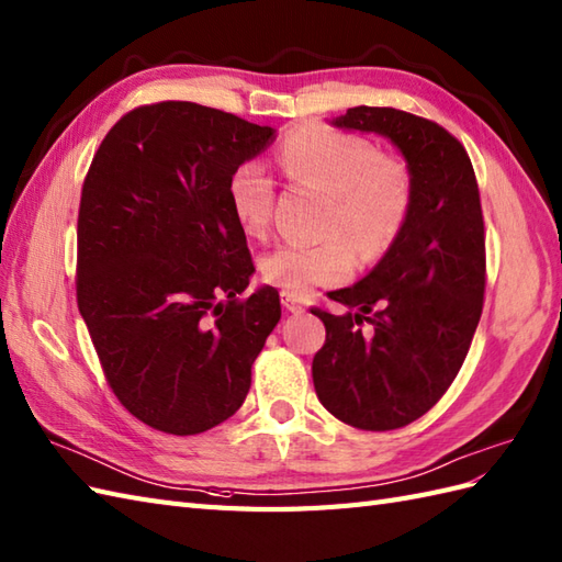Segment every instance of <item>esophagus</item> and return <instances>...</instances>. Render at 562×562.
I'll return each mask as SVG.
<instances>
[{
    "label": "esophagus",
    "instance_id": "1",
    "mask_svg": "<svg viewBox=\"0 0 562 562\" xmlns=\"http://www.w3.org/2000/svg\"><path fill=\"white\" fill-rule=\"evenodd\" d=\"M282 306H284L286 311H292V313L304 311L302 299H299V296H292V294H286V292H282Z\"/></svg>",
    "mask_w": 562,
    "mask_h": 562
}]
</instances>
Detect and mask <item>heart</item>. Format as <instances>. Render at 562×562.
<instances>
[{
	"mask_svg": "<svg viewBox=\"0 0 562 562\" xmlns=\"http://www.w3.org/2000/svg\"><path fill=\"white\" fill-rule=\"evenodd\" d=\"M278 160L296 184L328 193L323 244H284L260 260V276L292 296L347 280L357 266L375 263L395 249L414 207L409 165L383 155L373 140L323 124L284 134ZM232 213L249 234H260L276 203V181L258 162H244L227 184ZM358 251L355 252L353 249Z\"/></svg>",
	"mask_w": 562,
	"mask_h": 562,
	"instance_id": "heart-1",
	"label": "heart"
}]
</instances>
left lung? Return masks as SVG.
<instances>
[{"label": "left lung", "mask_w": 562, "mask_h": 562, "mask_svg": "<svg viewBox=\"0 0 562 562\" xmlns=\"http://www.w3.org/2000/svg\"><path fill=\"white\" fill-rule=\"evenodd\" d=\"M390 138L414 177L407 229L367 278L330 292L347 306L325 325L313 387L335 419L393 430L424 416L460 373L484 308L486 234L479 184L462 143L395 108H351L333 120Z\"/></svg>", "instance_id": "obj_1"}]
</instances>
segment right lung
Segmentation results:
<instances>
[{
  "label": "right lung",
  "instance_id": "right-lung-1",
  "mask_svg": "<svg viewBox=\"0 0 562 562\" xmlns=\"http://www.w3.org/2000/svg\"><path fill=\"white\" fill-rule=\"evenodd\" d=\"M276 128L195 102L126 112L78 207L76 302L104 378L138 422L195 436L237 412L282 308L254 276L229 205L234 169Z\"/></svg>",
  "mask_w": 562,
  "mask_h": 562
}]
</instances>
